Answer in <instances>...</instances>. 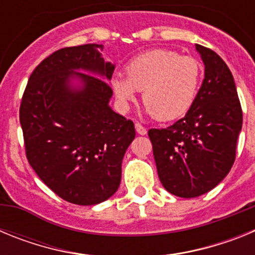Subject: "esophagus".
<instances>
[{
  "mask_svg": "<svg viewBox=\"0 0 255 255\" xmlns=\"http://www.w3.org/2000/svg\"><path fill=\"white\" fill-rule=\"evenodd\" d=\"M135 130H136V132H138L139 135L147 134V129H145V128H144V126L141 125V124H139V123L135 124Z\"/></svg>",
  "mask_w": 255,
  "mask_h": 255,
  "instance_id": "1",
  "label": "esophagus"
}]
</instances>
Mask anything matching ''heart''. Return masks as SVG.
Instances as JSON below:
<instances>
[{
	"mask_svg": "<svg viewBox=\"0 0 255 255\" xmlns=\"http://www.w3.org/2000/svg\"><path fill=\"white\" fill-rule=\"evenodd\" d=\"M126 75H115L111 87L121 108L128 110L143 92L148 114L159 121L184 116L197 98L202 67L194 57L171 49H152L129 61Z\"/></svg>",
	"mask_w": 255,
	"mask_h": 255,
	"instance_id": "1",
	"label": "heart"
}]
</instances>
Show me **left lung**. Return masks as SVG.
<instances>
[{
    "instance_id": "8db88e82",
    "label": "left lung",
    "mask_w": 255,
    "mask_h": 255,
    "mask_svg": "<svg viewBox=\"0 0 255 255\" xmlns=\"http://www.w3.org/2000/svg\"><path fill=\"white\" fill-rule=\"evenodd\" d=\"M204 80L186 115L166 129L148 131L162 185L180 198L217 186L233 167L243 111L234 76L212 49L195 44Z\"/></svg>"
}]
</instances>
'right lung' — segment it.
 Here are the masks:
<instances>
[{
    "mask_svg": "<svg viewBox=\"0 0 255 255\" xmlns=\"http://www.w3.org/2000/svg\"><path fill=\"white\" fill-rule=\"evenodd\" d=\"M102 44L53 52L31 73L20 105L26 158L39 179L70 203L93 206L120 186L134 124L110 107L115 65Z\"/></svg>",
    "mask_w": 255,
    "mask_h": 255,
    "instance_id": "1",
    "label": "right lung"
}]
</instances>
